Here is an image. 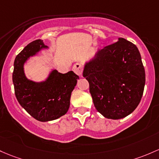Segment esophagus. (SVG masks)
<instances>
[{"label": "esophagus", "instance_id": "obj_1", "mask_svg": "<svg viewBox=\"0 0 159 159\" xmlns=\"http://www.w3.org/2000/svg\"><path fill=\"white\" fill-rule=\"evenodd\" d=\"M72 69L73 71H74V72L75 73L76 75H78V76L82 75V72H83L82 64L79 63V62H77V63H75L74 66H73Z\"/></svg>", "mask_w": 159, "mask_h": 159}]
</instances>
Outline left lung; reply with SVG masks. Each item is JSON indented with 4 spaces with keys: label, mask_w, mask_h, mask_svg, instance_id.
<instances>
[{
    "label": "left lung",
    "mask_w": 159,
    "mask_h": 159,
    "mask_svg": "<svg viewBox=\"0 0 159 159\" xmlns=\"http://www.w3.org/2000/svg\"><path fill=\"white\" fill-rule=\"evenodd\" d=\"M90 85L94 106L110 119L128 116L139 105L146 75L135 44L122 38L99 50L83 71Z\"/></svg>",
    "instance_id": "left-lung-1"
}]
</instances>
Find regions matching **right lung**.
Here are the masks:
<instances>
[{
    "label": "right lung",
    "mask_w": 159,
    "mask_h": 159,
    "mask_svg": "<svg viewBox=\"0 0 159 159\" xmlns=\"http://www.w3.org/2000/svg\"><path fill=\"white\" fill-rule=\"evenodd\" d=\"M48 48L38 39L27 45L16 57L13 72L15 95L25 110L40 121H49L64 116L70 106L72 90L79 77L72 71L66 74L54 69L44 81L35 82L26 78L24 64L29 57Z\"/></svg>",
    "instance_id": "obj_1"
}]
</instances>
